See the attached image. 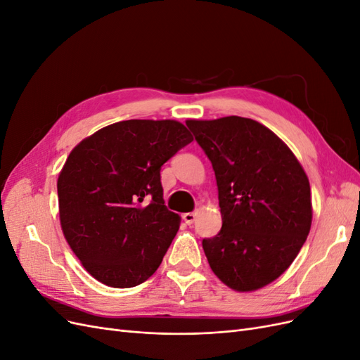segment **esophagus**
I'll use <instances>...</instances> for the list:
<instances>
[{
	"mask_svg": "<svg viewBox=\"0 0 360 360\" xmlns=\"http://www.w3.org/2000/svg\"><path fill=\"white\" fill-rule=\"evenodd\" d=\"M195 219H197V213H195V212L184 213V214H183V221L186 222L188 225H192V224L195 222Z\"/></svg>",
	"mask_w": 360,
	"mask_h": 360,
	"instance_id": "esophagus-1",
	"label": "esophagus"
}]
</instances>
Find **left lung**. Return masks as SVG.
I'll list each match as a JSON object with an SVG mask.
<instances>
[{
  "label": "left lung",
  "instance_id": "left-lung-1",
  "mask_svg": "<svg viewBox=\"0 0 360 360\" xmlns=\"http://www.w3.org/2000/svg\"><path fill=\"white\" fill-rule=\"evenodd\" d=\"M212 162L222 228L202 238L213 274L237 291L279 278L311 230L309 180L292 151L266 126L243 117L188 120Z\"/></svg>",
  "mask_w": 360,
  "mask_h": 360
}]
</instances>
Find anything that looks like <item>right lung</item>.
Instances as JSON below:
<instances>
[{
    "label": "right lung",
    "mask_w": 360,
    "mask_h": 360,
    "mask_svg": "<svg viewBox=\"0 0 360 360\" xmlns=\"http://www.w3.org/2000/svg\"><path fill=\"white\" fill-rule=\"evenodd\" d=\"M189 143L174 120H126L72 150L57 181L61 228L102 284L136 287L160 266L180 224L163 201L160 168Z\"/></svg>",
    "instance_id": "right-lung-1"
}]
</instances>
